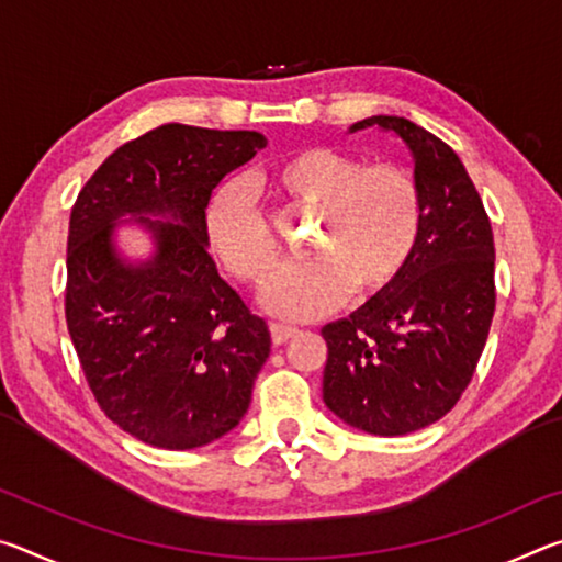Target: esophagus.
Listing matches in <instances>:
<instances>
[{"label": "esophagus", "instance_id": "obj_1", "mask_svg": "<svg viewBox=\"0 0 562 562\" xmlns=\"http://www.w3.org/2000/svg\"><path fill=\"white\" fill-rule=\"evenodd\" d=\"M297 327H290V325H280V322H272L270 325V335L274 345H284V341H290L292 337H297Z\"/></svg>", "mask_w": 562, "mask_h": 562}]
</instances>
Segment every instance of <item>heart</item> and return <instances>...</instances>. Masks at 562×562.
I'll return each instance as SVG.
<instances>
[{
	"label": "heart",
	"instance_id": "1",
	"mask_svg": "<svg viewBox=\"0 0 562 562\" xmlns=\"http://www.w3.org/2000/svg\"><path fill=\"white\" fill-rule=\"evenodd\" d=\"M262 188L284 213H315L307 250L315 262L282 270L265 290L272 312L312 319L339 307L351 290L379 297L402 278L422 235L416 178L398 164L310 146L280 158ZM205 235L233 278L262 284L280 268L282 245L243 178H227L205 207Z\"/></svg>",
	"mask_w": 562,
	"mask_h": 562
}]
</instances>
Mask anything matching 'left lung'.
<instances>
[{"label": "left lung", "instance_id": "8db88e82", "mask_svg": "<svg viewBox=\"0 0 562 562\" xmlns=\"http://www.w3.org/2000/svg\"><path fill=\"white\" fill-rule=\"evenodd\" d=\"M398 133L414 154L424 221L392 290L322 329L325 404L376 436L439 422L471 384L496 312V247L486 207L461 158L422 126L372 116L351 128Z\"/></svg>", "mask_w": 562, "mask_h": 562}]
</instances>
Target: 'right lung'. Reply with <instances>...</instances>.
<instances>
[{"mask_svg": "<svg viewBox=\"0 0 562 562\" xmlns=\"http://www.w3.org/2000/svg\"><path fill=\"white\" fill-rule=\"evenodd\" d=\"M265 146L258 131L166 123L119 146L71 207L66 327L101 412L158 449H195L235 429L270 355V329L217 274L205 207L225 173ZM146 222L159 252L144 269L112 252V221Z\"/></svg>", "mask_w": 562, "mask_h": 562, "instance_id": "right-lung-1", "label": "right lung"}]
</instances>
